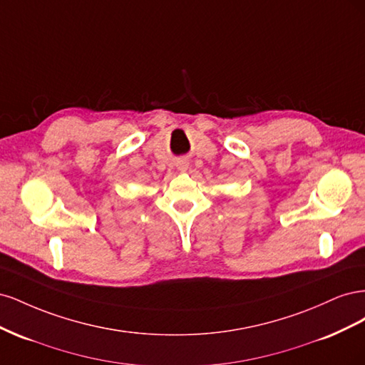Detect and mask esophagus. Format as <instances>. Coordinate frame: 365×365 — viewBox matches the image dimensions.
<instances>
[{"mask_svg":"<svg viewBox=\"0 0 365 365\" xmlns=\"http://www.w3.org/2000/svg\"><path fill=\"white\" fill-rule=\"evenodd\" d=\"M182 169H185V165H184V168H182Z\"/></svg>","mask_w":365,"mask_h":365,"instance_id":"34e87169","label":"esophagus"}]
</instances>
